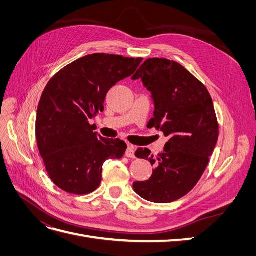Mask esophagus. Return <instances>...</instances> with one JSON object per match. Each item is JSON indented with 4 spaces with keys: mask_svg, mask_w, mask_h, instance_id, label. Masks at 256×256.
Here are the masks:
<instances>
[{
    "mask_svg": "<svg viewBox=\"0 0 256 256\" xmlns=\"http://www.w3.org/2000/svg\"><path fill=\"white\" fill-rule=\"evenodd\" d=\"M134 152H136V150H134V147L132 145H129L127 150H126V152H125V154H126V156H127L128 158H136Z\"/></svg>",
    "mask_w": 256,
    "mask_h": 256,
    "instance_id": "obj_1",
    "label": "esophagus"
}]
</instances>
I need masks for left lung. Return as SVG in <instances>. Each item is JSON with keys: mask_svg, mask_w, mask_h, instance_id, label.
I'll return each mask as SVG.
<instances>
[{"mask_svg": "<svg viewBox=\"0 0 256 256\" xmlns=\"http://www.w3.org/2000/svg\"><path fill=\"white\" fill-rule=\"evenodd\" d=\"M141 79L154 106L150 127L168 138L156 158L147 148L136 157L154 166L148 180L134 182L138 196L154 203H171L189 193L202 177L219 136V125L207 88L174 60L148 58L132 80Z\"/></svg>", "mask_w": 256, "mask_h": 256, "instance_id": "left-lung-1", "label": "left lung"}]
</instances>
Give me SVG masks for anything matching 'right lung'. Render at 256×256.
<instances>
[{"label":"right lung","mask_w":256,"mask_h":256,"mask_svg":"<svg viewBox=\"0 0 256 256\" xmlns=\"http://www.w3.org/2000/svg\"><path fill=\"white\" fill-rule=\"evenodd\" d=\"M142 60L90 54L48 82L38 104L36 140L47 172L58 188L88 194L102 182L104 162L124 156L127 144L102 138L90 120L104 111L108 92L132 74Z\"/></svg>","instance_id":"add662e5"}]
</instances>
